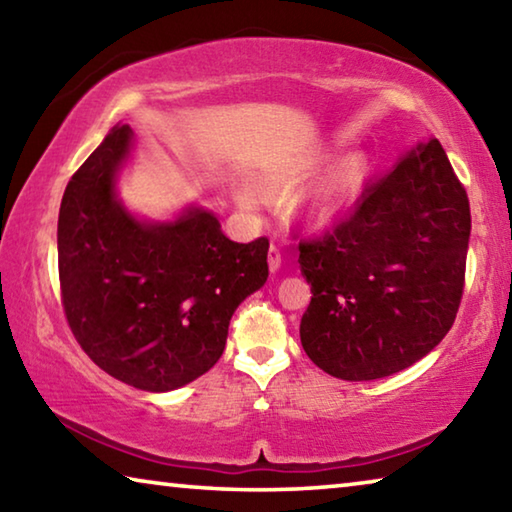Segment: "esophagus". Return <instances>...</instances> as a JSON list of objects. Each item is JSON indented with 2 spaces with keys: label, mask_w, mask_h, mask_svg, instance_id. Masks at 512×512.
<instances>
[{
  "label": "esophagus",
  "mask_w": 512,
  "mask_h": 512,
  "mask_svg": "<svg viewBox=\"0 0 512 512\" xmlns=\"http://www.w3.org/2000/svg\"><path fill=\"white\" fill-rule=\"evenodd\" d=\"M280 266H282V253H280V248H277L275 244H271V248H268V268H271V271L275 273Z\"/></svg>",
  "instance_id": "1"
}]
</instances>
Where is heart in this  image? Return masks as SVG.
Returning a JSON list of instances; mask_svg holds the SVG:
<instances>
[{"mask_svg":"<svg viewBox=\"0 0 512 512\" xmlns=\"http://www.w3.org/2000/svg\"><path fill=\"white\" fill-rule=\"evenodd\" d=\"M325 151H305L291 158H284L275 162L271 169L266 171V180L273 185L293 183L309 176L316 171L320 164L325 162ZM368 173V158L363 153H348L341 160H336L332 167H327L323 173L311 180V183L302 189L298 196V205L311 216H329L339 210L354 196V192L361 187L363 178ZM241 201L250 203L253 196L248 192H241Z\"/></svg>","mask_w":512,"mask_h":512,"instance_id":"obj_1","label":"heart"}]
</instances>
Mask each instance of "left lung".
<instances>
[{
  "instance_id": "8db88e82",
  "label": "left lung",
  "mask_w": 512,
  "mask_h": 512,
  "mask_svg": "<svg viewBox=\"0 0 512 512\" xmlns=\"http://www.w3.org/2000/svg\"><path fill=\"white\" fill-rule=\"evenodd\" d=\"M470 228L445 149L418 144L332 228L300 239L314 293L300 320L307 357L332 377L370 381L429 354L461 305Z\"/></svg>"
}]
</instances>
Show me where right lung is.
<instances>
[{"instance_id": "right-lung-1", "label": "right lung", "mask_w": 512, "mask_h": 512, "mask_svg": "<svg viewBox=\"0 0 512 512\" xmlns=\"http://www.w3.org/2000/svg\"><path fill=\"white\" fill-rule=\"evenodd\" d=\"M115 126L65 189L58 277L69 329L110 377L164 393L210 370L235 309L268 277V239L237 244L203 207L176 221H142L115 192L131 153Z\"/></svg>"}]
</instances>
